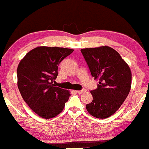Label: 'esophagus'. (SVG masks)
Returning <instances> with one entry per match:
<instances>
[{
	"mask_svg": "<svg viewBox=\"0 0 149 149\" xmlns=\"http://www.w3.org/2000/svg\"><path fill=\"white\" fill-rule=\"evenodd\" d=\"M85 91H86L85 89H82V90H77V91H76V92L78 93V94H82V93H85Z\"/></svg>",
	"mask_w": 149,
	"mask_h": 149,
	"instance_id": "1",
	"label": "esophagus"
}]
</instances>
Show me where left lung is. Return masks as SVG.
<instances>
[{
  "instance_id": "left-lung-1",
  "label": "left lung",
  "mask_w": 149,
  "mask_h": 149,
  "mask_svg": "<svg viewBox=\"0 0 149 149\" xmlns=\"http://www.w3.org/2000/svg\"><path fill=\"white\" fill-rule=\"evenodd\" d=\"M90 74L99 83L91 91L93 101L87 104L88 113L98 118L114 114L125 101L131 86V72L118 52L109 47L82 49Z\"/></svg>"
}]
</instances>
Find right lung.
Returning a JSON list of instances; mask_svg holds the SVG:
<instances>
[{
  "label": "right lung",
  "instance_id": "right-lung-1",
  "mask_svg": "<svg viewBox=\"0 0 149 149\" xmlns=\"http://www.w3.org/2000/svg\"><path fill=\"white\" fill-rule=\"evenodd\" d=\"M74 50L39 47L26 54L17 69L18 87L23 99L35 113L52 118L63 110L69 91L56 87L58 66Z\"/></svg>",
  "mask_w": 149,
  "mask_h": 149
}]
</instances>
